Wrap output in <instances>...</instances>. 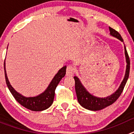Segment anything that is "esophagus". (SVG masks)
<instances>
[{"label":"esophagus","instance_id":"34e87169","mask_svg":"<svg viewBox=\"0 0 134 134\" xmlns=\"http://www.w3.org/2000/svg\"><path fill=\"white\" fill-rule=\"evenodd\" d=\"M74 72H75V68H74V67H73L71 65H69V66H67V68H66V76H73V74H74Z\"/></svg>","mask_w":134,"mask_h":134}]
</instances>
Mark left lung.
<instances>
[{
  "mask_svg": "<svg viewBox=\"0 0 134 134\" xmlns=\"http://www.w3.org/2000/svg\"><path fill=\"white\" fill-rule=\"evenodd\" d=\"M109 31L110 35L118 38L121 41H124L121 35L117 31L112 29L111 27H109ZM124 49H125V59H126V62H127L125 76H124V80L121 82L118 89L110 96H108L107 97L100 98L92 95L84 87L79 78L77 76H74V79L75 80L76 93V96H77L78 101L82 107H83L84 108L86 109L91 110V111H99V110L103 109L112 105L119 97V96L121 95V93L124 91L125 84H126L127 79H128L130 69V58H129L128 54H127L125 46H124Z\"/></svg>",
  "mask_w": 134,
  "mask_h": 134,
  "instance_id": "left-lung-1",
  "label": "left lung"
}]
</instances>
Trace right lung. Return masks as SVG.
I'll list each match as a JSON object with an SVG mask.
<instances>
[{
  "label": "right lung",
  "instance_id": "obj_1",
  "mask_svg": "<svg viewBox=\"0 0 134 134\" xmlns=\"http://www.w3.org/2000/svg\"><path fill=\"white\" fill-rule=\"evenodd\" d=\"M4 75H5L6 83L9 88V91L13 94L15 100L22 106L25 108L34 111H41L45 109H47L50 107L54 101V96H55V90L56 86L61 80V79L64 77L66 74V66H64L58 72L52 80L49 83L48 88L46 91L41 94L34 97H25L20 93H17L13 88V87L10 85L7 77V72L5 69V61L4 63Z\"/></svg>",
  "mask_w": 134,
  "mask_h": 134
}]
</instances>
